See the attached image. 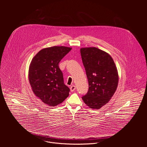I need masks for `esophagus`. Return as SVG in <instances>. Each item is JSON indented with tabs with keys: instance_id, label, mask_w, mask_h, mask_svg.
<instances>
[{
	"instance_id": "esophagus-1",
	"label": "esophagus",
	"mask_w": 147,
	"mask_h": 147,
	"mask_svg": "<svg viewBox=\"0 0 147 147\" xmlns=\"http://www.w3.org/2000/svg\"><path fill=\"white\" fill-rule=\"evenodd\" d=\"M75 89H76V86H75V85H72V86L70 87V90H71V92H74Z\"/></svg>"
}]
</instances>
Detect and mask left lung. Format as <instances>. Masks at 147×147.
Returning <instances> with one entry per match:
<instances>
[{
	"label": "left lung",
	"instance_id": "left-lung-1",
	"mask_svg": "<svg viewBox=\"0 0 147 147\" xmlns=\"http://www.w3.org/2000/svg\"><path fill=\"white\" fill-rule=\"evenodd\" d=\"M80 53L89 84L88 92L82 99L90 108L99 109L109 102L117 90L118 70L111 57L97 47L81 48Z\"/></svg>",
	"mask_w": 147,
	"mask_h": 147
}]
</instances>
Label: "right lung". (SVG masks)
<instances>
[{"instance_id":"obj_1","label":"right lung","mask_w":147,"mask_h":147,"mask_svg":"<svg viewBox=\"0 0 147 147\" xmlns=\"http://www.w3.org/2000/svg\"><path fill=\"white\" fill-rule=\"evenodd\" d=\"M71 47L53 46L41 50L30 64L28 78L34 94L46 105L55 106L69 96L59 63Z\"/></svg>"}]
</instances>
